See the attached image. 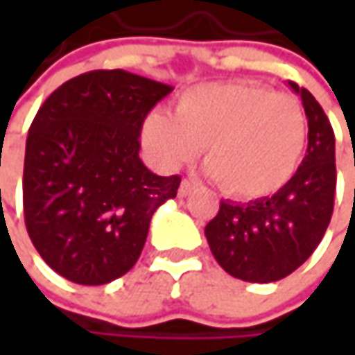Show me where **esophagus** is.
I'll list each match as a JSON object with an SVG mask.
<instances>
[{
    "label": "esophagus",
    "mask_w": 355,
    "mask_h": 355,
    "mask_svg": "<svg viewBox=\"0 0 355 355\" xmlns=\"http://www.w3.org/2000/svg\"><path fill=\"white\" fill-rule=\"evenodd\" d=\"M193 189H196V184L189 182V180H184L182 185H180V189H178V193H180V198H187Z\"/></svg>",
    "instance_id": "34e87169"
}]
</instances>
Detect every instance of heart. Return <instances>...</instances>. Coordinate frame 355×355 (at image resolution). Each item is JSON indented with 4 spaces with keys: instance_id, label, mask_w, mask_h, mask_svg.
Returning a JSON list of instances; mask_svg holds the SVG:
<instances>
[{
    "instance_id": "heart-1",
    "label": "heart",
    "mask_w": 355,
    "mask_h": 355,
    "mask_svg": "<svg viewBox=\"0 0 355 355\" xmlns=\"http://www.w3.org/2000/svg\"><path fill=\"white\" fill-rule=\"evenodd\" d=\"M144 146L166 170L193 159L205 144L207 175L229 196L257 199L279 191L298 170L308 142L300 103L259 83H205L187 89L173 116L146 118Z\"/></svg>"
}]
</instances>
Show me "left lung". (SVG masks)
Here are the masks:
<instances>
[{
	"label": "left lung",
	"instance_id": "8db88e82",
	"mask_svg": "<svg viewBox=\"0 0 355 355\" xmlns=\"http://www.w3.org/2000/svg\"><path fill=\"white\" fill-rule=\"evenodd\" d=\"M308 120V148L291 182L270 198L221 201L205 227L213 257L231 277L275 282L288 277L318 247L334 211L336 140L330 120L306 89L288 80Z\"/></svg>",
	"mask_w": 355,
	"mask_h": 355
}]
</instances>
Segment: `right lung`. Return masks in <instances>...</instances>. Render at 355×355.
I'll return each mask as SVG.
<instances>
[{
  "label": "right lung",
  "instance_id": "1",
  "mask_svg": "<svg viewBox=\"0 0 355 355\" xmlns=\"http://www.w3.org/2000/svg\"><path fill=\"white\" fill-rule=\"evenodd\" d=\"M173 87L122 69L67 80L39 108L23 168L27 233L41 259L76 284H106L136 265L152 215L180 175L140 159V130Z\"/></svg>",
  "mask_w": 355,
  "mask_h": 355
}]
</instances>
